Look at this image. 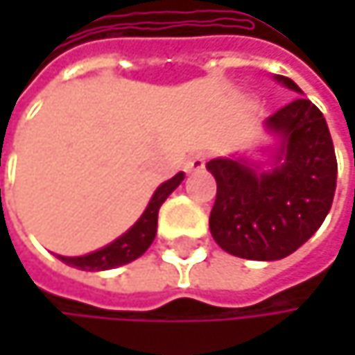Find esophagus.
I'll return each instance as SVG.
<instances>
[{
  "label": "esophagus",
  "instance_id": "34e87169",
  "mask_svg": "<svg viewBox=\"0 0 355 355\" xmlns=\"http://www.w3.org/2000/svg\"><path fill=\"white\" fill-rule=\"evenodd\" d=\"M203 168H205V154H201V152L193 154V156L189 158V162L184 164V171H187V173H199V171H203Z\"/></svg>",
  "mask_w": 355,
  "mask_h": 355
}]
</instances>
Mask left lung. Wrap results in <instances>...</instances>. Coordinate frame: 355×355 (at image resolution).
<instances>
[{"instance_id": "8db88e82", "label": "left lung", "mask_w": 355, "mask_h": 355, "mask_svg": "<svg viewBox=\"0 0 355 355\" xmlns=\"http://www.w3.org/2000/svg\"><path fill=\"white\" fill-rule=\"evenodd\" d=\"M275 82L302 94L284 76ZM275 137L267 162L214 158L205 168L218 182L209 214L214 241L250 261H277L300 248L324 222L337 184V160L327 121L300 96L265 121Z\"/></svg>"}]
</instances>
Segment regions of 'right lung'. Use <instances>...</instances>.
<instances>
[{"mask_svg":"<svg viewBox=\"0 0 355 355\" xmlns=\"http://www.w3.org/2000/svg\"><path fill=\"white\" fill-rule=\"evenodd\" d=\"M182 178H184V173H178L171 180L162 182L154 191V195H152L148 207L144 209V214L139 216V220L125 234L114 239L110 245L98 248V250H92L88 254H82V257L57 254V259H61L65 265H71V267H78V269H84V271H107V269H114V267H121V265H127V263L135 261L154 243L156 228H158L160 205L182 182Z\"/></svg>","mask_w":355,"mask_h":355,"instance_id":"obj_1","label":"right lung"}]
</instances>
